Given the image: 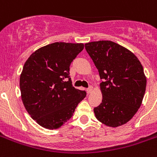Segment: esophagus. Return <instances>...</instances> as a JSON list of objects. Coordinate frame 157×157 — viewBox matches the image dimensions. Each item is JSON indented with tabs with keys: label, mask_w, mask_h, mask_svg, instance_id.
<instances>
[{
	"label": "esophagus",
	"mask_w": 157,
	"mask_h": 157,
	"mask_svg": "<svg viewBox=\"0 0 157 157\" xmlns=\"http://www.w3.org/2000/svg\"><path fill=\"white\" fill-rule=\"evenodd\" d=\"M92 90H93V87H92V86H90V87L88 88L87 90H86V91H87V94H90V93L92 92Z\"/></svg>",
	"instance_id": "1"
}]
</instances>
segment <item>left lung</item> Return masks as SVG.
I'll list each match as a JSON object with an SVG mask.
<instances>
[{"mask_svg":"<svg viewBox=\"0 0 157 157\" xmlns=\"http://www.w3.org/2000/svg\"><path fill=\"white\" fill-rule=\"evenodd\" d=\"M85 50L98 70L102 101L94 109L98 120L111 127L127 123L140 107L146 77L138 58L112 41L88 43Z\"/></svg>","mask_w":157,"mask_h":157,"instance_id":"1","label":"left lung"}]
</instances>
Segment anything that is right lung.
<instances>
[{"label":"right lung","instance_id":"right-lung-1","mask_svg":"<svg viewBox=\"0 0 157 157\" xmlns=\"http://www.w3.org/2000/svg\"><path fill=\"white\" fill-rule=\"evenodd\" d=\"M82 43H54L39 48L25 61L20 76L21 100L40 126L57 129L69 120L86 92L72 86L70 64Z\"/></svg>","mask_w":157,"mask_h":157}]
</instances>
